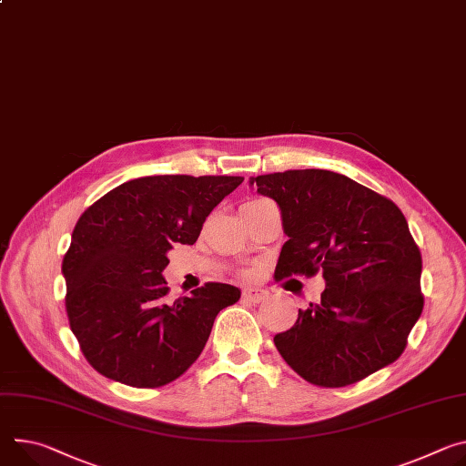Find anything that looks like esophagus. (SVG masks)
Returning <instances> with one entry per match:
<instances>
[{"label":"esophagus","mask_w":466,"mask_h":466,"mask_svg":"<svg viewBox=\"0 0 466 466\" xmlns=\"http://www.w3.org/2000/svg\"><path fill=\"white\" fill-rule=\"evenodd\" d=\"M268 298V291L260 289V288H245L243 289V299L248 303H262Z\"/></svg>","instance_id":"esophagus-1"}]
</instances>
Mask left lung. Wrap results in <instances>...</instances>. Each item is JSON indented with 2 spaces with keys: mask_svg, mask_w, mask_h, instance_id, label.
<instances>
[{
  "mask_svg": "<svg viewBox=\"0 0 466 466\" xmlns=\"http://www.w3.org/2000/svg\"><path fill=\"white\" fill-rule=\"evenodd\" d=\"M277 202L288 241L275 277L321 271L319 303L275 336L282 359L309 383L348 387L400 359L418 321L421 257L401 209L323 168L250 178Z\"/></svg>",
  "mask_w": 466,
  "mask_h": 466,
  "instance_id": "1",
  "label": "left lung"
}]
</instances>
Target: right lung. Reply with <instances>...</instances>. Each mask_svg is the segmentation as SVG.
I'll use <instances>...</instances> for the list:
<instances>
[{
    "mask_svg": "<svg viewBox=\"0 0 466 466\" xmlns=\"http://www.w3.org/2000/svg\"><path fill=\"white\" fill-rule=\"evenodd\" d=\"M241 177L163 175L124 182L77 219L63 258L66 312L89 364L107 379L156 389L202 353L216 316L241 289L208 282L167 303L175 243L193 245Z\"/></svg>",
    "mask_w": 466,
    "mask_h": 466,
    "instance_id": "right-lung-1",
    "label": "right lung"
}]
</instances>
